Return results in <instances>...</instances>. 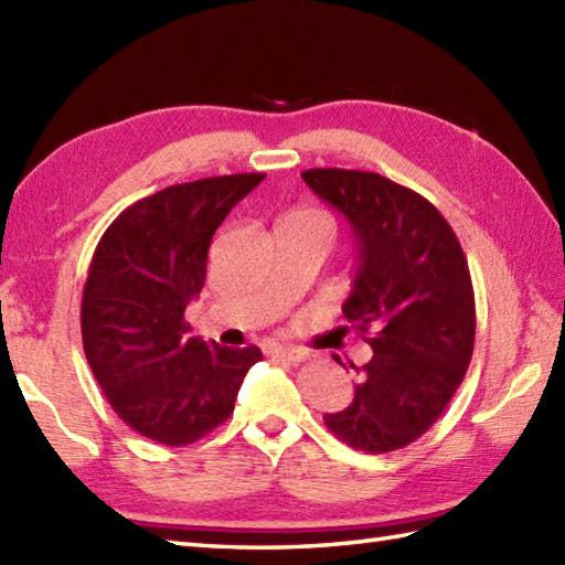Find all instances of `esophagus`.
I'll return each instance as SVG.
<instances>
[{"label":"esophagus","mask_w":565,"mask_h":565,"mask_svg":"<svg viewBox=\"0 0 565 565\" xmlns=\"http://www.w3.org/2000/svg\"><path fill=\"white\" fill-rule=\"evenodd\" d=\"M267 354H271L276 359H284V362H291V364L306 362V359L310 356L308 350H301V347H286V344H271V347H267Z\"/></svg>","instance_id":"esophagus-1"}]
</instances>
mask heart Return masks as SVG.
<instances>
[{"instance_id": "b5f03b06", "label": "heart", "mask_w": 565, "mask_h": 565, "mask_svg": "<svg viewBox=\"0 0 565 565\" xmlns=\"http://www.w3.org/2000/svg\"><path fill=\"white\" fill-rule=\"evenodd\" d=\"M291 218H303V221H310V223H318L322 227H328V231L332 233V221L328 218L326 213H320V211H303V213L291 215Z\"/></svg>"}]
</instances>
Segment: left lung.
Returning a JSON list of instances; mask_svg holds the SVG:
<instances>
[{
	"label": "left lung",
	"mask_w": 565,
	"mask_h": 565,
	"mask_svg": "<svg viewBox=\"0 0 565 565\" xmlns=\"http://www.w3.org/2000/svg\"><path fill=\"white\" fill-rule=\"evenodd\" d=\"M303 182L356 235V274L342 306L374 356L356 369L354 401L328 429L366 454L403 449L437 423L461 386L476 340V301L463 249L417 191L376 172L320 167Z\"/></svg>",
	"instance_id": "obj_1"
}]
</instances>
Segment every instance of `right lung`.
I'll list each match as a JSON object with an SVG mask.
<instances>
[{"mask_svg": "<svg viewBox=\"0 0 565 565\" xmlns=\"http://www.w3.org/2000/svg\"><path fill=\"white\" fill-rule=\"evenodd\" d=\"M264 174L167 186L106 227L82 291V344L114 413L167 447L206 437L235 411L259 347L189 338L213 233Z\"/></svg>", "mask_w": 565, "mask_h": 565, "instance_id": "obj_1", "label": "right lung"}]
</instances>
